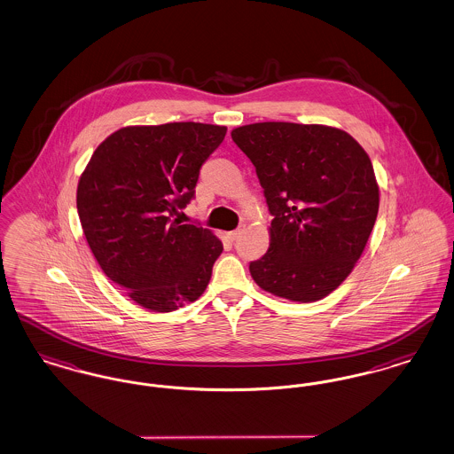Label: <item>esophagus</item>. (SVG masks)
<instances>
[{
    "label": "esophagus",
    "instance_id": "obj_1",
    "mask_svg": "<svg viewBox=\"0 0 454 454\" xmlns=\"http://www.w3.org/2000/svg\"><path fill=\"white\" fill-rule=\"evenodd\" d=\"M239 235H241V228H238V230H233V231H230V233H228V238H230L231 241H235V239H237V238L239 237Z\"/></svg>",
    "mask_w": 454,
    "mask_h": 454
}]
</instances>
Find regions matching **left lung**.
Returning a JSON list of instances; mask_svg holds the SVG:
<instances>
[{"instance_id":"8db88e82","label":"left lung","mask_w":454,"mask_h":454,"mask_svg":"<svg viewBox=\"0 0 454 454\" xmlns=\"http://www.w3.org/2000/svg\"><path fill=\"white\" fill-rule=\"evenodd\" d=\"M231 137L272 215L269 250L250 262L254 281L291 301L322 300L352 272L378 216L367 153L346 130L318 124L257 122Z\"/></svg>"}]
</instances>
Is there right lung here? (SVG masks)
<instances>
[{
    "label": "right lung",
    "instance_id": "add662e5",
    "mask_svg": "<svg viewBox=\"0 0 454 454\" xmlns=\"http://www.w3.org/2000/svg\"><path fill=\"white\" fill-rule=\"evenodd\" d=\"M224 136V126L200 122L122 128L80 178L76 207L88 245L108 279L143 308L178 309L211 281L223 243L180 217Z\"/></svg>",
    "mask_w": 454,
    "mask_h": 454
}]
</instances>
